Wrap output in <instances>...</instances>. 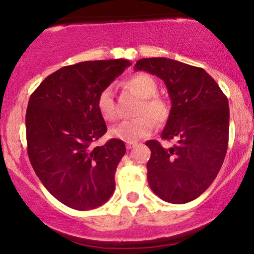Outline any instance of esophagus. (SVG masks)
Wrapping results in <instances>:
<instances>
[{
    "mask_svg": "<svg viewBox=\"0 0 254 254\" xmlns=\"http://www.w3.org/2000/svg\"><path fill=\"white\" fill-rule=\"evenodd\" d=\"M135 145L136 143H133V142H127V149H132Z\"/></svg>",
    "mask_w": 254,
    "mask_h": 254,
    "instance_id": "obj_1",
    "label": "esophagus"
}]
</instances>
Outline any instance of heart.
<instances>
[{"label":"heart","instance_id":"1","mask_svg":"<svg viewBox=\"0 0 254 254\" xmlns=\"http://www.w3.org/2000/svg\"><path fill=\"white\" fill-rule=\"evenodd\" d=\"M125 86L133 94L142 99L138 105L135 119L123 121L110 129V135L113 138L124 142H136L139 138L148 136L153 131L154 124L161 125L166 123L170 117V104L164 98L157 97V84L149 75L138 72L125 81ZM97 106L100 115L106 121H115L117 117L113 92L110 87H106L99 93Z\"/></svg>","mask_w":254,"mask_h":254}]
</instances>
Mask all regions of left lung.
<instances>
[{
  "instance_id": "1",
  "label": "left lung",
  "mask_w": 254,
  "mask_h": 254,
  "mask_svg": "<svg viewBox=\"0 0 254 254\" xmlns=\"http://www.w3.org/2000/svg\"><path fill=\"white\" fill-rule=\"evenodd\" d=\"M135 70L164 81L172 103L161 137L176 144L145 142L150 189L161 199L185 204L199 197L217 177L228 147L229 106L216 81L204 69L165 57L142 58Z\"/></svg>"
}]
</instances>
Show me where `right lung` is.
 Returning a JSON list of instances; mask_svg holds the SVG:
<instances>
[{"instance_id":"right-lung-1","label":"right lung","mask_w":254,"mask_h":254,"mask_svg":"<svg viewBox=\"0 0 254 254\" xmlns=\"http://www.w3.org/2000/svg\"><path fill=\"white\" fill-rule=\"evenodd\" d=\"M130 65L127 60H109L63 66L32 93L26 111L28 157L46 190L69 208L95 209L115 191L127 148L117 138L92 147L107 131L97 98Z\"/></svg>"}]
</instances>
